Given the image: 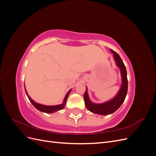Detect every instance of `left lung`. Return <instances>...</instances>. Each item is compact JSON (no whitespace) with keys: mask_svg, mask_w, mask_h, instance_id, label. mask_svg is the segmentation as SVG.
<instances>
[{"mask_svg":"<svg viewBox=\"0 0 156 156\" xmlns=\"http://www.w3.org/2000/svg\"><path fill=\"white\" fill-rule=\"evenodd\" d=\"M113 54L116 65L120 69V73L122 77L121 87L118 92L116 95L111 100L102 103H94L90 100L87 91V87H86V91L84 94V104L88 111L94 113V114L107 115L115 112L119 108L125 100L127 93V72L125 65L123 61L120 57L119 55L116 52L111 49Z\"/></svg>","mask_w":156,"mask_h":156,"instance_id":"1","label":"left lung"}]
</instances>
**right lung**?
<instances>
[{"instance_id":"right-lung-1","label":"right lung","mask_w":156,"mask_h":156,"mask_svg":"<svg viewBox=\"0 0 156 156\" xmlns=\"http://www.w3.org/2000/svg\"><path fill=\"white\" fill-rule=\"evenodd\" d=\"M25 92L27 94V96L28 98H29V100L32 103V104L34 105V107L35 108H36L37 110H39L40 111L44 112H45V113H53V112H55L56 111L62 110V108H64L65 105H66V104L67 99H68V97L69 96V94L71 92V91H72V89H71V90H69L68 91V92L66 94V96H65V98L64 99L63 103H62V104L56 105H45L40 104V103H36L34 100H32L31 98L29 95H28V93H27V92L26 90L25 87Z\"/></svg>"}]
</instances>
